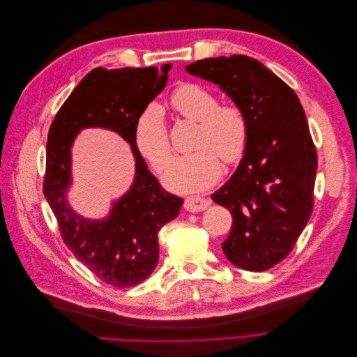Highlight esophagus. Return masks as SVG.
<instances>
[{
	"instance_id": "1",
	"label": "esophagus",
	"mask_w": 357,
	"mask_h": 357,
	"mask_svg": "<svg viewBox=\"0 0 357 357\" xmlns=\"http://www.w3.org/2000/svg\"><path fill=\"white\" fill-rule=\"evenodd\" d=\"M211 202L205 198H199V197H189L185 199V208L190 213H197V211H202L208 207Z\"/></svg>"
}]
</instances>
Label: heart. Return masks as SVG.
Here are the masks:
<instances>
[{"mask_svg":"<svg viewBox=\"0 0 357 357\" xmlns=\"http://www.w3.org/2000/svg\"><path fill=\"white\" fill-rule=\"evenodd\" d=\"M176 112L189 121L198 122V131L189 155L172 162L164 176L167 188L180 193L199 192L213 186L222 176V162L235 164L245 153L248 122L235 104H219L211 91L199 84L185 83L171 95ZM135 144L156 171H164L172 158V147L164 119V110L156 102L139 113L134 131Z\"/></svg>","mask_w":357,"mask_h":357,"instance_id":"b5f03b06","label":"heart"}]
</instances>
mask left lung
<instances>
[{
	"label": "left lung",
	"instance_id": "1",
	"mask_svg": "<svg viewBox=\"0 0 357 357\" xmlns=\"http://www.w3.org/2000/svg\"><path fill=\"white\" fill-rule=\"evenodd\" d=\"M186 71L218 84L247 117L245 153L211 198L232 214L222 243L228 261L266 271L291 252L314 207L317 153L304 109L294 89L253 58H207Z\"/></svg>",
	"mask_w": 357,
	"mask_h": 357
}]
</instances>
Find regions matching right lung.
Here are the masks:
<instances>
[{
    "instance_id": "add662e5",
    "label": "right lung",
    "mask_w": 357,
    "mask_h": 357,
    "mask_svg": "<svg viewBox=\"0 0 357 357\" xmlns=\"http://www.w3.org/2000/svg\"><path fill=\"white\" fill-rule=\"evenodd\" d=\"M171 63L147 68H95L75 86L49 129L43 193L55 214L66 245L79 261L114 287H132L153 273L159 261L158 234L176 219L183 198L165 192L138 152L135 122L164 91ZM84 127H104L132 144L133 186L104 220H86L68 204L70 147Z\"/></svg>"
}]
</instances>
